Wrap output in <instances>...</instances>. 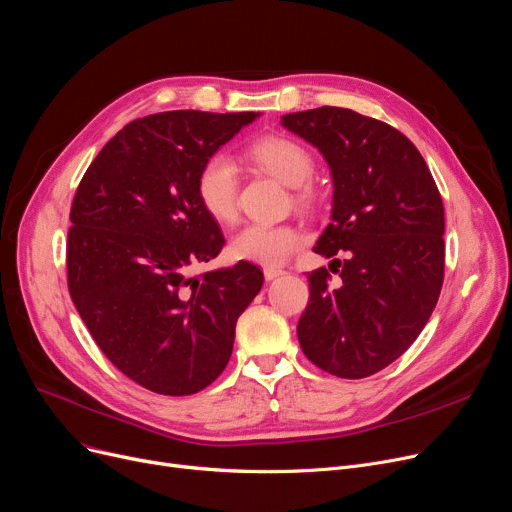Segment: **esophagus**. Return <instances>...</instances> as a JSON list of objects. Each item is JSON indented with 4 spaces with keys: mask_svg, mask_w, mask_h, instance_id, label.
<instances>
[{
    "mask_svg": "<svg viewBox=\"0 0 512 512\" xmlns=\"http://www.w3.org/2000/svg\"><path fill=\"white\" fill-rule=\"evenodd\" d=\"M282 274H284V270H280V268H265V270H263L265 280H276V278L282 276Z\"/></svg>",
    "mask_w": 512,
    "mask_h": 512,
    "instance_id": "obj_1",
    "label": "esophagus"
}]
</instances>
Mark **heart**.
<instances>
[{"instance_id": "heart-1", "label": "heart", "mask_w": 512, "mask_h": 512, "mask_svg": "<svg viewBox=\"0 0 512 512\" xmlns=\"http://www.w3.org/2000/svg\"><path fill=\"white\" fill-rule=\"evenodd\" d=\"M247 157L265 173L274 175L282 184L297 188L301 205L314 201V190L307 186L314 173L311 152L293 138L265 136L253 142ZM196 196L203 209L219 224H230L238 213V171L226 154H213L196 175ZM301 236L291 226L249 224L230 242V251L240 261L259 265H280L299 247Z\"/></svg>"}]
</instances>
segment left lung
<instances>
[{
	"label": "left lung",
	"instance_id": "1",
	"mask_svg": "<svg viewBox=\"0 0 512 512\" xmlns=\"http://www.w3.org/2000/svg\"><path fill=\"white\" fill-rule=\"evenodd\" d=\"M332 175L330 224L314 251L340 265L309 280L297 337L309 362L364 379L395 362L431 318L443 284V203L416 146L395 127L349 108L284 115Z\"/></svg>",
	"mask_w": 512,
	"mask_h": 512
}]
</instances>
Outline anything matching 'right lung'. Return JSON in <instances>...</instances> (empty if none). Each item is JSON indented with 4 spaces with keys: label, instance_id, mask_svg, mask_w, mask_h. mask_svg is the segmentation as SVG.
I'll return each mask as SVG.
<instances>
[{
    "label": "right lung",
    "instance_id": "add662e5",
    "mask_svg": "<svg viewBox=\"0 0 512 512\" xmlns=\"http://www.w3.org/2000/svg\"><path fill=\"white\" fill-rule=\"evenodd\" d=\"M257 117L169 110L131 121L75 192L71 299L106 358L154 393L211 385L232 355L238 316L261 291L263 272L249 261L190 274L226 244L198 201L196 175Z\"/></svg>",
    "mask_w": 512,
    "mask_h": 512
}]
</instances>
